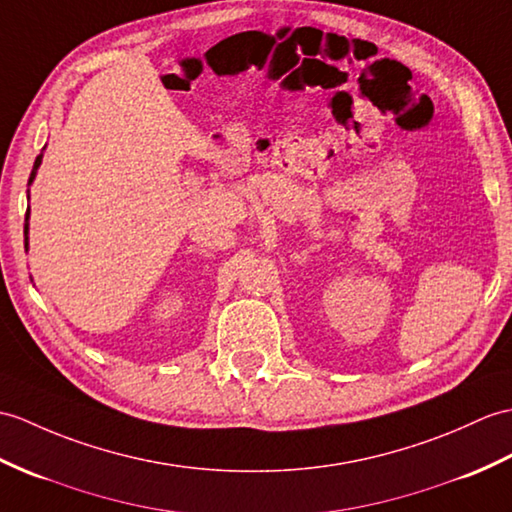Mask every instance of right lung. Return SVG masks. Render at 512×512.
<instances>
[{
	"mask_svg": "<svg viewBox=\"0 0 512 512\" xmlns=\"http://www.w3.org/2000/svg\"><path fill=\"white\" fill-rule=\"evenodd\" d=\"M41 161H43V154H39L37 161H34V168H32V174H30V181H28V185L34 181V176H37V170H39ZM28 218H30V207H28V211H26V227H23V233H26V248H28Z\"/></svg>",
	"mask_w": 512,
	"mask_h": 512,
	"instance_id": "right-lung-1",
	"label": "right lung"
}]
</instances>
